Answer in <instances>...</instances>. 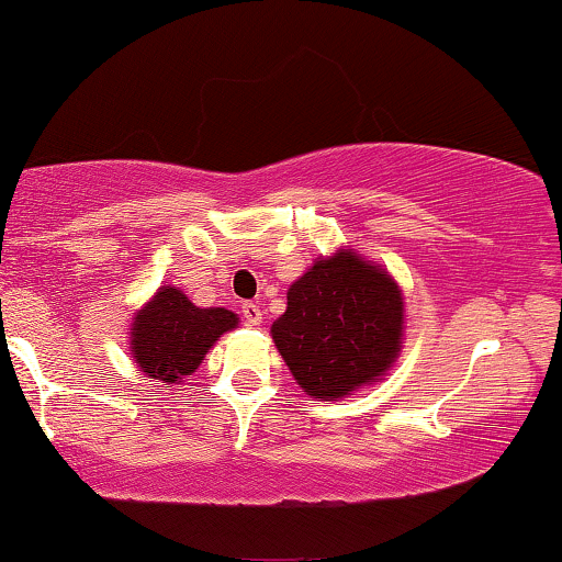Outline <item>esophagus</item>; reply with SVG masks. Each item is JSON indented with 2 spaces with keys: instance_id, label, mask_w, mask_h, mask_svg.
I'll return each instance as SVG.
<instances>
[{
  "instance_id": "34e87169",
  "label": "esophagus",
  "mask_w": 562,
  "mask_h": 562,
  "mask_svg": "<svg viewBox=\"0 0 562 562\" xmlns=\"http://www.w3.org/2000/svg\"><path fill=\"white\" fill-rule=\"evenodd\" d=\"M240 314H244V322L248 326H259L265 322V311H261L257 303H244V311H240Z\"/></svg>"
}]
</instances>
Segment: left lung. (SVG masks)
<instances>
[{"instance_id": "8db88e82", "label": "left lung", "mask_w": 562, "mask_h": 562, "mask_svg": "<svg viewBox=\"0 0 562 562\" xmlns=\"http://www.w3.org/2000/svg\"><path fill=\"white\" fill-rule=\"evenodd\" d=\"M272 342L297 386L337 402L392 371L404 339L400 282L355 248L316 259L288 288Z\"/></svg>"}]
</instances>
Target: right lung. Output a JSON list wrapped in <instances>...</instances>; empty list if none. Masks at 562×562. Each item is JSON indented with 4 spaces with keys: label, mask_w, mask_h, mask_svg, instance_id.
Wrapping results in <instances>:
<instances>
[{
    "label": "right lung",
    "mask_w": 562,
    "mask_h": 562,
    "mask_svg": "<svg viewBox=\"0 0 562 562\" xmlns=\"http://www.w3.org/2000/svg\"><path fill=\"white\" fill-rule=\"evenodd\" d=\"M238 314L228 308H199L187 293L160 285L130 326V355L147 379L181 383L202 366L225 331L236 329Z\"/></svg>",
    "instance_id": "obj_1"
}]
</instances>
